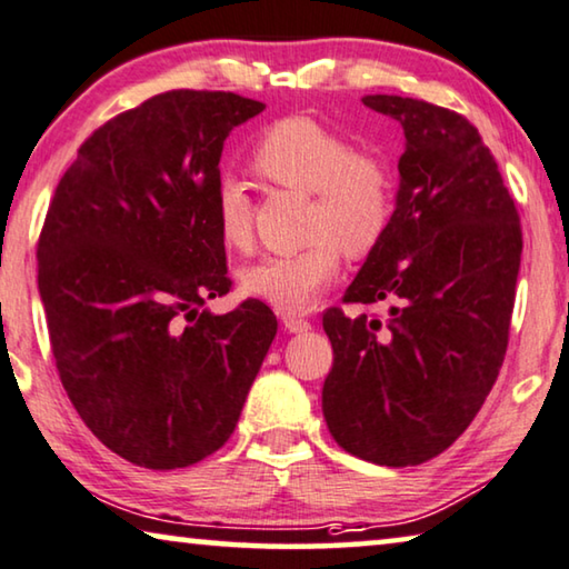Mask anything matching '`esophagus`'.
Here are the masks:
<instances>
[{"mask_svg": "<svg viewBox=\"0 0 569 569\" xmlns=\"http://www.w3.org/2000/svg\"><path fill=\"white\" fill-rule=\"evenodd\" d=\"M283 327L288 329V332L299 335V332H309L311 321L303 317H296V313H283Z\"/></svg>", "mask_w": 569, "mask_h": 569, "instance_id": "esophagus-1", "label": "esophagus"}]
</instances>
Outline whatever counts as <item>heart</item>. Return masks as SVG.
Here are the masks:
<instances>
[{
  "label": "heart",
  "mask_w": 569,
  "mask_h": 569,
  "mask_svg": "<svg viewBox=\"0 0 569 569\" xmlns=\"http://www.w3.org/2000/svg\"><path fill=\"white\" fill-rule=\"evenodd\" d=\"M252 166L268 181L311 193V242L242 268L240 286L281 311L309 309L339 273V248L358 258L383 237L393 214L391 168L372 152L352 150L342 134L303 114L270 124L252 148ZM214 219L227 248H250L256 207L240 178L224 176L217 183Z\"/></svg>",
  "instance_id": "b5f03b06"
}]
</instances>
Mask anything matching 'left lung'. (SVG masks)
Returning <instances> with one entry per match:
<instances>
[{"label":"left lung","instance_id":"left-lung-1","mask_svg":"<svg viewBox=\"0 0 569 569\" xmlns=\"http://www.w3.org/2000/svg\"><path fill=\"white\" fill-rule=\"evenodd\" d=\"M362 104L403 127L396 209L345 293L388 317L325 313L335 362L321 411L360 460L409 468L470 427L503 366L521 224L496 158L462 114L421 99Z\"/></svg>","mask_w":569,"mask_h":569}]
</instances>
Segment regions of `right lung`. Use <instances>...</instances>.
I'll return each mask as SVG.
<instances>
[{"label":"right lung","mask_w":569,"mask_h":569,"mask_svg":"<svg viewBox=\"0 0 569 569\" xmlns=\"http://www.w3.org/2000/svg\"><path fill=\"white\" fill-rule=\"evenodd\" d=\"M266 104L176 89L117 114L56 186L38 288L58 376L83 423L127 462L176 470L217 452L273 342L232 288L214 219L224 140Z\"/></svg>","instance_id":"1"}]
</instances>
